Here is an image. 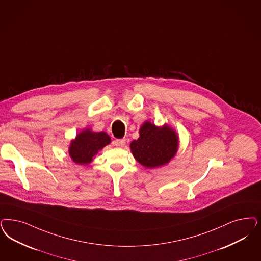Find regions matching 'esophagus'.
I'll return each instance as SVG.
<instances>
[{
	"mask_svg": "<svg viewBox=\"0 0 261 261\" xmlns=\"http://www.w3.org/2000/svg\"><path fill=\"white\" fill-rule=\"evenodd\" d=\"M115 145L117 147H122L125 145V140L122 139V140H116L115 141Z\"/></svg>",
	"mask_w": 261,
	"mask_h": 261,
	"instance_id": "obj_1",
	"label": "esophagus"
}]
</instances>
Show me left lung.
Segmentation results:
<instances>
[{
    "label": "left lung",
    "mask_w": 261,
    "mask_h": 261,
    "mask_svg": "<svg viewBox=\"0 0 261 261\" xmlns=\"http://www.w3.org/2000/svg\"><path fill=\"white\" fill-rule=\"evenodd\" d=\"M138 140L130 144L134 158L147 169L163 167L171 162L179 147V137L169 124L156 126L145 120L139 129Z\"/></svg>",
    "instance_id": "obj_1"
}]
</instances>
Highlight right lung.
<instances>
[{
	"mask_svg": "<svg viewBox=\"0 0 261 261\" xmlns=\"http://www.w3.org/2000/svg\"><path fill=\"white\" fill-rule=\"evenodd\" d=\"M111 144L110 136L104 132H94L90 128L83 129L68 145V154L72 161L78 165H89L97 153Z\"/></svg>",
	"mask_w": 261,
	"mask_h": 261,
	"instance_id": "right-lung-1",
	"label": "right lung"
}]
</instances>
